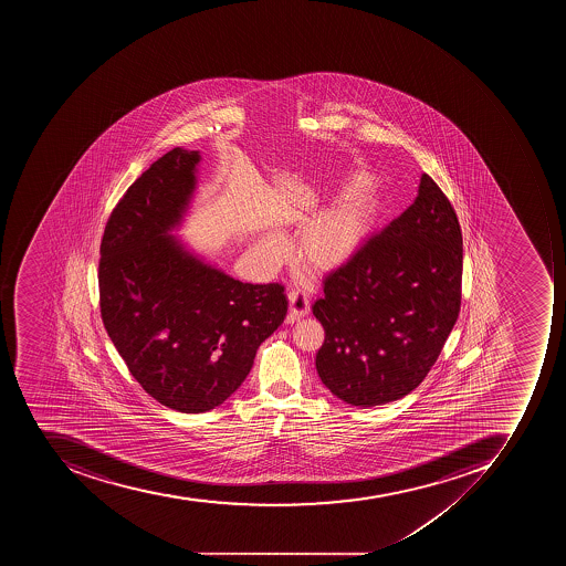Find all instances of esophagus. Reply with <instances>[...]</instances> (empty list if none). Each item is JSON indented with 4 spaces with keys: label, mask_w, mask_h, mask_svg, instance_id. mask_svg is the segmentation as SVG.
<instances>
[{
    "label": "esophagus",
    "mask_w": 566,
    "mask_h": 566,
    "mask_svg": "<svg viewBox=\"0 0 566 566\" xmlns=\"http://www.w3.org/2000/svg\"><path fill=\"white\" fill-rule=\"evenodd\" d=\"M289 303H290V315L286 321L290 324H294L298 318H303V316L310 315L312 312V307H310V298L304 292L301 290H292L289 294Z\"/></svg>",
    "instance_id": "obj_1"
}]
</instances>
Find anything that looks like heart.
<instances>
[{
    "instance_id": "obj_1",
    "label": "heart",
    "mask_w": 566,
    "mask_h": 566,
    "mask_svg": "<svg viewBox=\"0 0 566 566\" xmlns=\"http://www.w3.org/2000/svg\"><path fill=\"white\" fill-rule=\"evenodd\" d=\"M369 186L368 175H352L343 186L345 197L331 209L304 224L297 239V259L316 274L345 268L368 242L380 216L379 198ZM263 263L276 268L289 254L285 235L268 233L256 245Z\"/></svg>"
}]
</instances>
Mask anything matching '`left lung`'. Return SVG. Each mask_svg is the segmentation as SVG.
Returning <instances> with one entry per match:
<instances>
[{"label": "left lung", "mask_w": 566, "mask_h": 566, "mask_svg": "<svg viewBox=\"0 0 566 566\" xmlns=\"http://www.w3.org/2000/svg\"><path fill=\"white\" fill-rule=\"evenodd\" d=\"M462 230L423 174L415 203L324 280L316 371L350 406L400 400L423 382L459 318Z\"/></svg>", "instance_id": "left-lung-1"}]
</instances>
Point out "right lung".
Wrapping results in <instances>:
<instances>
[{
    "instance_id": "1",
    "label": "right lung",
    "mask_w": 566,
    "mask_h": 566,
    "mask_svg": "<svg viewBox=\"0 0 566 566\" xmlns=\"http://www.w3.org/2000/svg\"><path fill=\"white\" fill-rule=\"evenodd\" d=\"M200 154L174 148L125 191L104 228L98 304L130 375L160 406L198 415L239 389L283 324L285 286L210 268L168 232L191 198Z\"/></svg>"
}]
</instances>
